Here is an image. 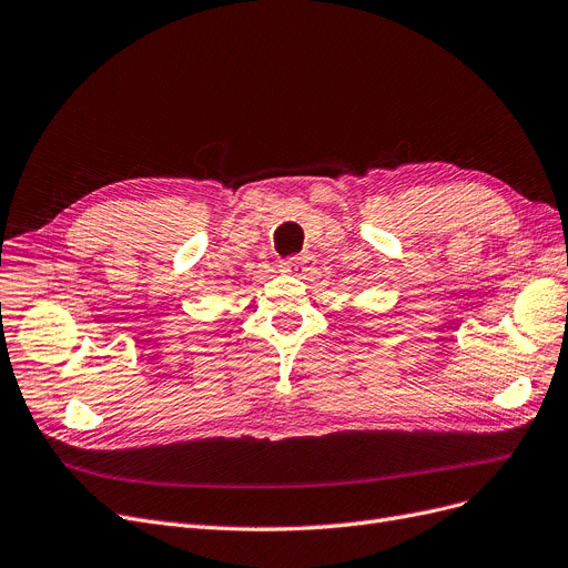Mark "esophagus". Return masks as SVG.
I'll return each mask as SVG.
<instances>
[{"instance_id": "esophagus-1", "label": "esophagus", "mask_w": 568, "mask_h": 568, "mask_svg": "<svg viewBox=\"0 0 568 568\" xmlns=\"http://www.w3.org/2000/svg\"><path fill=\"white\" fill-rule=\"evenodd\" d=\"M313 257L311 255H295V257H287L283 262V268L287 273H292V276H306V273L313 268Z\"/></svg>"}]
</instances>
